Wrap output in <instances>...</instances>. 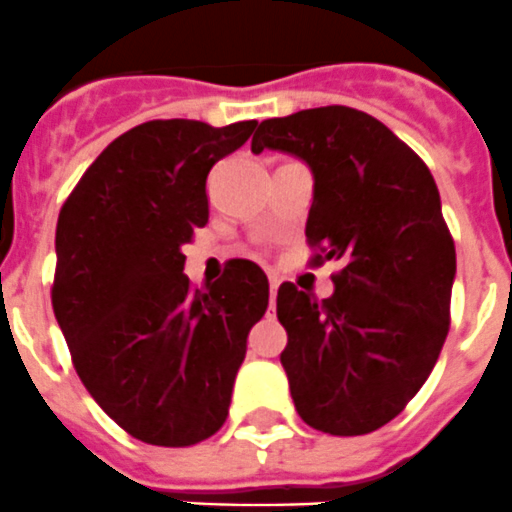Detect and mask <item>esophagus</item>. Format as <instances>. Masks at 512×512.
<instances>
[{
	"instance_id": "esophagus-1",
	"label": "esophagus",
	"mask_w": 512,
	"mask_h": 512,
	"mask_svg": "<svg viewBox=\"0 0 512 512\" xmlns=\"http://www.w3.org/2000/svg\"><path fill=\"white\" fill-rule=\"evenodd\" d=\"M278 285L280 280L275 275H270V303H275V296H278Z\"/></svg>"
}]
</instances>
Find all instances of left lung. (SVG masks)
Returning <instances> with one entry per match:
<instances>
[{"instance_id":"obj_1","label":"left lung","mask_w":512,"mask_h":512,"mask_svg":"<svg viewBox=\"0 0 512 512\" xmlns=\"http://www.w3.org/2000/svg\"><path fill=\"white\" fill-rule=\"evenodd\" d=\"M262 150L311 168L306 237L342 262L324 301L278 288L296 411L324 434H370L421 390L449 331L457 252L439 188L411 147L349 107L265 119L252 137V153Z\"/></svg>"}]
</instances>
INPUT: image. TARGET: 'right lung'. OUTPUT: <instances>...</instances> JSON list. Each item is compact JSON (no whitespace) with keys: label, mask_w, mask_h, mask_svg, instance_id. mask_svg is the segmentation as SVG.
<instances>
[{"label":"right lung","mask_w":512,"mask_h":512,"mask_svg":"<svg viewBox=\"0 0 512 512\" xmlns=\"http://www.w3.org/2000/svg\"><path fill=\"white\" fill-rule=\"evenodd\" d=\"M255 124H137L89 165L58 216L53 311L73 367L145 444L191 446L222 428L247 334L267 311L255 262L234 260L193 290L181 250L209 222V170Z\"/></svg>","instance_id":"add662e5"}]
</instances>
